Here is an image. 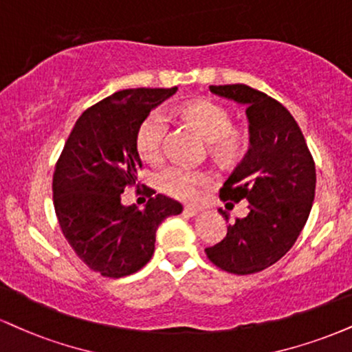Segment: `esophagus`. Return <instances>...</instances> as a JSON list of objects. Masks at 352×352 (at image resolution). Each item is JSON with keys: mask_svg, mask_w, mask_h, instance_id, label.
I'll list each match as a JSON object with an SVG mask.
<instances>
[{"mask_svg": "<svg viewBox=\"0 0 352 352\" xmlns=\"http://www.w3.org/2000/svg\"><path fill=\"white\" fill-rule=\"evenodd\" d=\"M184 213L187 214V217H197V214L201 213V208H197V206H185Z\"/></svg>", "mask_w": 352, "mask_h": 352, "instance_id": "1", "label": "esophagus"}]
</instances>
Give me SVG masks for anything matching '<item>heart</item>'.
Returning <instances> with one entry per match:
<instances>
[{
	"instance_id": "heart-1",
	"label": "heart",
	"mask_w": 352,
	"mask_h": 352,
	"mask_svg": "<svg viewBox=\"0 0 352 352\" xmlns=\"http://www.w3.org/2000/svg\"><path fill=\"white\" fill-rule=\"evenodd\" d=\"M185 116L211 142V151L221 157H232L243 149L244 135L231 129V114L221 104L213 101H195L185 108ZM170 113L165 108H155L144 118L138 129V149L147 160H159L165 151L168 131H170ZM210 173L195 170L187 165L173 164L159 173V185L165 193L192 201L198 197L200 188L208 187Z\"/></svg>"
}]
</instances>
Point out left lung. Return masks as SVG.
Returning <instances> with one entry per match:
<instances>
[{
    "label": "left lung",
    "mask_w": 352,
    "mask_h": 352,
    "mask_svg": "<svg viewBox=\"0 0 352 352\" xmlns=\"http://www.w3.org/2000/svg\"><path fill=\"white\" fill-rule=\"evenodd\" d=\"M210 91L244 104L251 146L219 190L223 201L248 200V217L230 224L226 238L205 252L226 272L256 274L282 259L302 232L315 200V160L277 100L243 83L211 85Z\"/></svg>",
    "instance_id": "1"
}]
</instances>
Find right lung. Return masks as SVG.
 Listing matches in <instances>:
<instances>
[{"instance_id":"add662e5","label":"right lung","mask_w":352,"mask_h":352,"mask_svg":"<svg viewBox=\"0 0 352 352\" xmlns=\"http://www.w3.org/2000/svg\"><path fill=\"white\" fill-rule=\"evenodd\" d=\"M172 88H129L113 93L83 111L55 164L54 208L75 254L109 278L138 272L154 254L155 231L182 205L149 192L146 208L124 206L121 193L135 185L142 168L138 129Z\"/></svg>"}]
</instances>
